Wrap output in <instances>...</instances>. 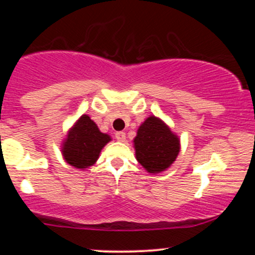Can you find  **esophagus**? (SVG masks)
<instances>
[{
    "label": "esophagus",
    "mask_w": 255,
    "mask_h": 255,
    "mask_svg": "<svg viewBox=\"0 0 255 255\" xmlns=\"http://www.w3.org/2000/svg\"><path fill=\"white\" fill-rule=\"evenodd\" d=\"M115 137L119 140V141H125V140H126V133H125V131H116Z\"/></svg>",
    "instance_id": "34e87169"
}]
</instances>
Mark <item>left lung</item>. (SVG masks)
<instances>
[{
	"label": "left lung",
	"instance_id": "8db88e82",
	"mask_svg": "<svg viewBox=\"0 0 255 255\" xmlns=\"http://www.w3.org/2000/svg\"><path fill=\"white\" fill-rule=\"evenodd\" d=\"M135 156L148 172L168 169L180 152V140L159 119L150 116L139 127L134 139Z\"/></svg>",
	"mask_w": 255,
	"mask_h": 255
}]
</instances>
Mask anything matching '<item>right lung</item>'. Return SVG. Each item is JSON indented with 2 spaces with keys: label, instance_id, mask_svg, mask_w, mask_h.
Returning <instances> with one entry per match:
<instances>
[{
  "label": "right lung",
  "instance_id": "right-lung-1",
  "mask_svg": "<svg viewBox=\"0 0 255 255\" xmlns=\"http://www.w3.org/2000/svg\"><path fill=\"white\" fill-rule=\"evenodd\" d=\"M110 140L108 134L99 131L97 125L89 116L83 115L66 137L63 157L74 168H89L95 164L101 150Z\"/></svg>",
  "mask_w": 255,
  "mask_h": 255
}]
</instances>
